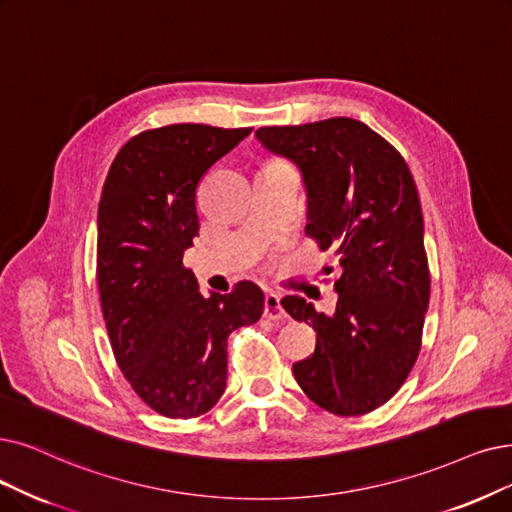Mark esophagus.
I'll list each match as a JSON object with an SVG mask.
<instances>
[{"instance_id": "34e87169", "label": "esophagus", "mask_w": 512, "mask_h": 512, "mask_svg": "<svg viewBox=\"0 0 512 512\" xmlns=\"http://www.w3.org/2000/svg\"><path fill=\"white\" fill-rule=\"evenodd\" d=\"M264 317L273 319V321L285 319V311H283V306H281V298H279L277 294H273V292L264 296Z\"/></svg>"}]
</instances>
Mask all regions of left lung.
I'll return each mask as SVG.
<instances>
[{
    "label": "left lung",
    "mask_w": 512,
    "mask_h": 512,
    "mask_svg": "<svg viewBox=\"0 0 512 512\" xmlns=\"http://www.w3.org/2000/svg\"><path fill=\"white\" fill-rule=\"evenodd\" d=\"M256 136L300 168L309 193L306 235L336 258L334 315L300 296L281 300L317 332L313 355L292 365L294 378L330 414H370L410 376L431 298L414 176L391 142L351 117L267 126Z\"/></svg>",
    "instance_id": "obj_1"
}]
</instances>
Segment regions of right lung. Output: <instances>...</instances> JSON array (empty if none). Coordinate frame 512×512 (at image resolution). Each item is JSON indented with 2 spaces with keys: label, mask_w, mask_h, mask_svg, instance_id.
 I'll return each instance as SVG.
<instances>
[{
  "label": "right lung",
  "mask_w": 512,
  "mask_h": 512,
  "mask_svg": "<svg viewBox=\"0 0 512 512\" xmlns=\"http://www.w3.org/2000/svg\"><path fill=\"white\" fill-rule=\"evenodd\" d=\"M252 128L172 124L132 136L115 155L98 203L96 281L121 374L153 412L197 418L227 388V338L252 325L264 294L197 292L182 254L199 233L197 187Z\"/></svg>",
  "instance_id": "right-lung-1"
}]
</instances>
